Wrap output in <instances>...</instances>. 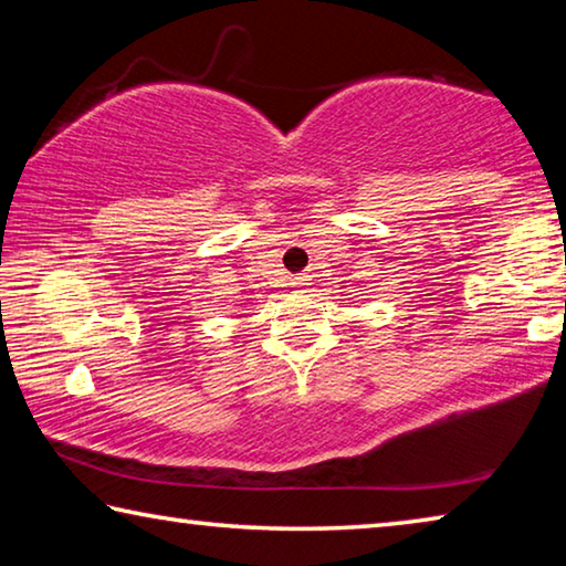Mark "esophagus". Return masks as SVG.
I'll list each match as a JSON object with an SVG mask.
<instances>
[{
	"label": "esophagus",
	"instance_id": "34e87169",
	"mask_svg": "<svg viewBox=\"0 0 566 566\" xmlns=\"http://www.w3.org/2000/svg\"><path fill=\"white\" fill-rule=\"evenodd\" d=\"M292 284H294V286H306V284H310V274H296V276H292Z\"/></svg>",
	"mask_w": 566,
	"mask_h": 566
}]
</instances>
